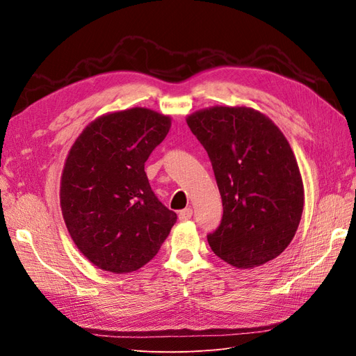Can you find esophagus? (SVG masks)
Listing matches in <instances>:
<instances>
[{"label": "esophagus", "instance_id": "1", "mask_svg": "<svg viewBox=\"0 0 356 356\" xmlns=\"http://www.w3.org/2000/svg\"><path fill=\"white\" fill-rule=\"evenodd\" d=\"M191 215H193V209H191V208H186V209L179 211L178 218H179L181 221H187V220L191 218Z\"/></svg>", "mask_w": 356, "mask_h": 356}]
</instances>
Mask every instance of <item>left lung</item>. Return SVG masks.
I'll return each mask as SVG.
<instances>
[{
    "label": "left lung",
    "mask_w": 356,
    "mask_h": 356,
    "mask_svg": "<svg viewBox=\"0 0 356 356\" xmlns=\"http://www.w3.org/2000/svg\"><path fill=\"white\" fill-rule=\"evenodd\" d=\"M207 149L222 200L221 222L208 234L215 255L239 268L261 266L293 241L305 191L286 138L246 106H213L188 115Z\"/></svg>",
    "instance_id": "obj_1"
}]
</instances>
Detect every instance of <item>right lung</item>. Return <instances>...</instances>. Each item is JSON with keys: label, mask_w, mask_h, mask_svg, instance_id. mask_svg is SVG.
I'll list each match as a JSON object with an SVG mask.
<instances>
[{"label": "right lung", "mask_w": 356, "mask_h": 356, "mask_svg": "<svg viewBox=\"0 0 356 356\" xmlns=\"http://www.w3.org/2000/svg\"><path fill=\"white\" fill-rule=\"evenodd\" d=\"M169 127V117L132 108L95 120L71 148L60 181L63 220L74 243L102 270H138L177 222L144 170Z\"/></svg>", "instance_id": "1"}]
</instances>
